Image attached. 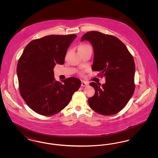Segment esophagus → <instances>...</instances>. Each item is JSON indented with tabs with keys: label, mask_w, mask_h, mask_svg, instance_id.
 I'll return each mask as SVG.
<instances>
[{
	"label": "esophagus",
	"mask_w": 158,
	"mask_h": 158,
	"mask_svg": "<svg viewBox=\"0 0 158 158\" xmlns=\"http://www.w3.org/2000/svg\"><path fill=\"white\" fill-rule=\"evenodd\" d=\"M88 85V83L86 82H84V81H82V83H81V86H83V87L86 86Z\"/></svg>",
	"instance_id": "obj_1"
}]
</instances>
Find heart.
<instances>
[{
    "label": "heart",
    "mask_w": 158,
    "mask_h": 158,
    "mask_svg": "<svg viewBox=\"0 0 158 158\" xmlns=\"http://www.w3.org/2000/svg\"><path fill=\"white\" fill-rule=\"evenodd\" d=\"M88 47H90V46L87 45V44H83V45H81L79 47V48H88Z\"/></svg>",
    "instance_id": "b5f03b06"
}]
</instances>
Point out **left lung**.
<instances>
[{"label": "left lung", "mask_w": 158, "mask_h": 158, "mask_svg": "<svg viewBox=\"0 0 158 158\" xmlns=\"http://www.w3.org/2000/svg\"><path fill=\"white\" fill-rule=\"evenodd\" d=\"M89 41L93 47L94 57L92 69L105 77L100 86L90 83L95 90L88 99V104L94 111L104 115L120 112L127 105L135 90V63L132 55L118 38L98 31L85 34L81 41Z\"/></svg>", "instance_id": "1"}]
</instances>
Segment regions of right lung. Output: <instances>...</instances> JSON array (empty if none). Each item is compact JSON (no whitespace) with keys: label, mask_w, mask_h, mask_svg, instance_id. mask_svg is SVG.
<instances>
[{"label":"right lung","mask_w":158,"mask_h":158,"mask_svg":"<svg viewBox=\"0 0 158 158\" xmlns=\"http://www.w3.org/2000/svg\"><path fill=\"white\" fill-rule=\"evenodd\" d=\"M75 34L50 35L34 40L27 45L17 64L20 94L27 105L42 115L50 116L64 109L81 81L73 77L56 81L53 69L63 64Z\"/></svg>","instance_id":"obj_1"}]
</instances>
